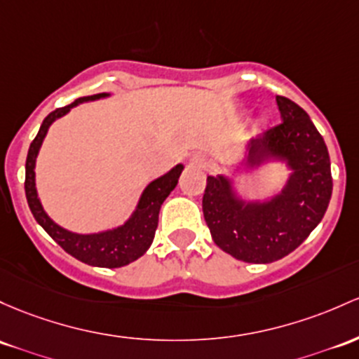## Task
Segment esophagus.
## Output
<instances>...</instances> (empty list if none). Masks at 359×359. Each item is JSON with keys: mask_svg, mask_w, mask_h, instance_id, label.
Returning a JSON list of instances; mask_svg holds the SVG:
<instances>
[{"mask_svg": "<svg viewBox=\"0 0 359 359\" xmlns=\"http://www.w3.org/2000/svg\"><path fill=\"white\" fill-rule=\"evenodd\" d=\"M189 165H191V167H198V168L204 167V165H206V156H204L203 153H192L191 158H189Z\"/></svg>", "mask_w": 359, "mask_h": 359, "instance_id": "34e87169", "label": "esophagus"}]
</instances>
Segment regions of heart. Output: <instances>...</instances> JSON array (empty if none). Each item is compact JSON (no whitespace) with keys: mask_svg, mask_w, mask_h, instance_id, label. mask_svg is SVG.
Listing matches in <instances>:
<instances>
[{"mask_svg":"<svg viewBox=\"0 0 359 359\" xmlns=\"http://www.w3.org/2000/svg\"><path fill=\"white\" fill-rule=\"evenodd\" d=\"M266 124H267L266 117H259V119H255V122H254L255 128H264V126H266Z\"/></svg>","mask_w":359,"mask_h":359,"instance_id":"obj_1","label":"heart"}]
</instances>
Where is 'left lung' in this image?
Masks as SVG:
<instances>
[{
	"mask_svg": "<svg viewBox=\"0 0 359 359\" xmlns=\"http://www.w3.org/2000/svg\"><path fill=\"white\" fill-rule=\"evenodd\" d=\"M281 124L249 140L233 175H208L203 212L212 242L238 261L269 264L297 249L324 218L332 175L324 137L309 114L286 97H276ZM278 163L289 170L283 184L264 198H249L236 175Z\"/></svg>",
	"mask_w": 359,
	"mask_h": 359,
	"instance_id": "obj_1",
	"label": "left lung"
}]
</instances>
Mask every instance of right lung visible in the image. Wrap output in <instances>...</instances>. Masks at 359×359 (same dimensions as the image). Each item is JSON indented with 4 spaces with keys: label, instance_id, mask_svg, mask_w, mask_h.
<instances>
[{
    "label": "right lung",
    "instance_id": "add662e5",
    "mask_svg": "<svg viewBox=\"0 0 359 359\" xmlns=\"http://www.w3.org/2000/svg\"><path fill=\"white\" fill-rule=\"evenodd\" d=\"M110 93H97V95L81 97L66 107L56 109L50 112L42 122L35 140L30 143L29 155L25 163V194L29 201V208L32 211L35 222L50 235L59 245L78 261L95 267H122L135 262L144 252L149 249L155 238L156 226H158V215L163 201L175 189L180 173L184 170L182 163H177L163 175L156 177L147 184L143 192L137 198V203L131 215L121 224L107 228V230L92 231V233H78L68 228L61 226L47 215L42 201L39 198L37 186H35V163H37L39 151L44 143L47 131L57 119L65 117L71 109L78 107L86 102H95L109 98Z\"/></svg>",
    "mask_w": 359,
    "mask_h": 359
}]
</instances>
